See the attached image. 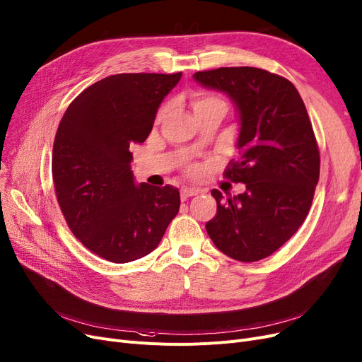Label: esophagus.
<instances>
[{
	"label": "esophagus",
	"instance_id": "obj_1",
	"mask_svg": "<svg viewBox=\"0 0 362 362\" xmlns=\"http://www.w3.org/2000/svg\"><path fill=\"white\" fill-rule=\"evenodd\" d=\"M199 194V190L197 189H189V187H184V189L181 190V199L185 200L187 197H192V196H196Z\"/></svg>",
	"mask_w": 362,
	"mask_h": 362
}]
</instances>
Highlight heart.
<instances>
[{
    "instance_id": "1",
    "label": "heart",
    "mask_w": 362,
    "mask_h": 362,
    "mask_svg": "<svg viewBox=\"0 0 362 362\" xmlns=\"http://www.w3.org/2000/svg\"><path fill=\"white\" fill-rule=\"evenodd\" d=\"M192 104H193V110H194V112H196V111H199V110H202V108H205V107H209V105H212V104H224V100L220 99V98L214 96V95L197 93V95L193 96Z\"/></svg>"
}]
</instances>
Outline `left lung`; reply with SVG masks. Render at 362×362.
<instances>
[{
  "label": "left lung",
  "mask_w": 362,
  "mask_h": 362,
  "mask_svg": "<svg viewBox=\"0 0 362 362\" xmlns=\"http://www.w3.org/2000/svg\"><path fill=\"white\" fill-rule=\"evenodd\" d=\"M193 78L226 93L236 107L240 157L224 175L247 189L227 200L211 192L216 215L206 231L230 258L258 262L298 230L320 180V151L305 103L291 81L259 68L199 71Z\"/></svg>",
  "instance_id": "8db88e82"
}]
</instances>
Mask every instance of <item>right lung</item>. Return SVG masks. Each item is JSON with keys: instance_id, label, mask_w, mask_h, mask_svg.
Returning a JSON list of instances; mask_svg holds the SVG:
<instances>
[{"instance_id": "1", "label": "right lung", "mask_w": 362, "mask_h": 362, "mask_svg": "<svg viewBox=\"0 0 362 362\" xmlns=\"http://www.w3.org/2000/svg\"><path fill=\"white\" fill-rule=\"evenodd\" d=\"M177 74H115L83 90L57 127L52 173L74 236L111 263L146 257L180 211L177 187L136 184L131 147L150 135Z\"/></svg>"}]
</instances>
